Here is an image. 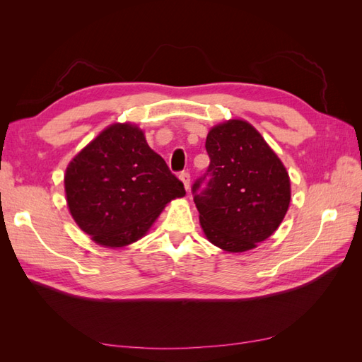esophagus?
I'll use <instances>...</instances> for the list:
<instances>
[{
	"label": "esophagus",
	"instance_id": "1",
	"mask_svg": "<svg viewBox=\"0 0 362 362\" xmlns=\"http://www.w3.org/2000/svg\"><path fill=\"white\" fill-rule=\"evenodd\" d=\"M180 180L182 181L185 190H189V187H190V173L189 172H181L180 173Z\"/></svg>",
	"mask_w": 362,
	"mask_h": 362
}]
</instances>
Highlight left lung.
Returning a JSON list of instances; mask_svg holds the SVG:
<instances>
[{"label": "left lung", "instance_id": "obj_1", "mask_svg": "<svg viewBox=\"0 0 362 362\" xmlns=\"http://www.w3.org/2000/svg\"><path fill=\"white\" fill-rule=\"evenodd\" d=\"M205 149L210 166L192 187L204 233L228 252L254 249L276 231L288 210V173L246 120L213 127Z\"/></svg>", "mask_w": 362, "mask_h": 362}]
</instances>
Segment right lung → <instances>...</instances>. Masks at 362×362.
Returning a JSON list of instances; mask_svg holds the SVG:
<instances>
[{
    "mask_svg": "<svg viewBox=\"0 0 362 362\" xmlns=\"http://www.w3.org/2000/svg\"><path fill=\"white\" fill-rule=\"evenodd\" d=\"M64 192L76 225L107 247L137 242L168 202L185 194L144 131L131 124L105 128L74 157Z\"/></svg>",
    "mask_w": 362,
    "mask_h": 362,
    "instance_id": "1",
    "label": "right lung"
}]
</instances>
